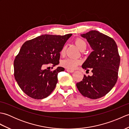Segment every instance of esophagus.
I'll return each mask as SVG.
<instances>
[{"mask_svg": "<svg viewBox=\"0 0 129 129\" xmlns=\"http://www.w3.org/2000/svg\"><path fill=\"white\" fill-rule=\"evenodd\" d=\"M66 70H67V72H69V73H73L74 72L73 70H70V69H67Z\"/></svg>", "mask_w": 129, "mask_h": 129, "instance_id": "esophagus-1", "label": "esophagus"}]
</instances>
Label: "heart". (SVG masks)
<instances>
[{"label": "heart", "mask_w": 129, "mask_h": 129, "mask_svg": "<svg viewBox=\"0 0 129 129\" xmlns=\"http://www.w3.org/2000/svg\"><path fill=\"white\" fill-rule=\"evenodd\" d=\"M75 43L76 46H78L80 50H82L84 49H86V43L83 39L78 38V39H76L75 40ZM65 50H66V46H64L60 50V54L61 55H64L65 54ZM81 60L80 59L68 57V58L62 60L61 62V65L63 67L67 68L68 69H74L76 67L81 64Z\"/></svg>", "instance_id": "b5f03b06"}]
</instances>
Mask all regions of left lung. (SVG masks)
Returning <instances> with one entry per match:
<instances>
[{
	"label": "left lung",
	"mask_w": 129,
	"mask_h": 129,
	"mask_svg": "<svg viewBox=\"0 0 129 129\" xmlns=\"http://www.w3.org/2000/svg\"><path fill=\"white\" fill-rule=\"evenodd\" d=\"M81 36L86 39L92 51L82 68L91 70L92 76L84 75L76 86L84 96L96 99L105 96L113 89L117 78L120 62L118 49L114 40L96 30Z\"/></svg>",
	"instance_id": "obj_1"
}]
</instances>
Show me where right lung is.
Listing matches in <instances>:
<instances>
[{
  "label": "right lung",
  "mask_w": 129,
  "mask_h": 129,
  "mask_svg": "<svg viewBox=\"0 0 129 129\" xmlns=\"http://www.w3.org/2000/svg\"><path fill=\"white\" fill-rule=\"evenodd\" d=\"M72 34H45L28 40L21 46L14 61V77L22 91L35 99H43L53 92L57 83V74L65 69H43L49 63L58 65L60 50Z\"/></svg>",
  "instance_id": "add662e5"
}]
</instances>
